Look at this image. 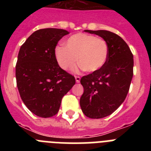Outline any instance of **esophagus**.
<instances>
[{"instance_id":"1","label":"esophagus","mask_w":151,"mask_h":151,"mask_svg":"<svg viewBox=\"0 0 151 151\" xmlns=\"http://www.w3.org/2000/svg\"><path fill=\"white\" fill-rule=\"evenodd\" d=\"M76 78V82H77V83H79L80 82V79H81V78H80L79 76H76L75 77Z\"/></svg>"}]
</instances>
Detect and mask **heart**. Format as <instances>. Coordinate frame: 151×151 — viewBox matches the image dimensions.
Segmentation results:
<instances>
[{
	"mask_svg": "<svg viewBox=\"0 0 151 151\" xmlns=\"http://www.w3.org/2000/svg\"><path fill=\"white\" fill-rule=\"evenodd\" d=\"M66 47H57L56 59L61 68L69 70L80 63V68L89 73L99 70L104 66L108 57L106 41L91 35L78 33L69 37Z\"/></svg>",
	"mask_w": 151,
	"mask_h": 151,
	"instance_id": "b5f03b06",
	"label": "heart"
}]
</instances>
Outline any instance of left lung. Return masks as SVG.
Listing matches in <instances>:
<instances>
[{"label": "left lung", "instance_id": "left-lung-1", "mask_svg": "<svg viewBox=\"0 0 151 151\" xmlns=\"http://www.w3.org/2000/svg\"><path fill=\"white\" fill-rule=\"evenodd\" d=\"M104 40L108 46L106 63L97 71L81 78L84 93L80 106L86 116L101 119L110 115L127 96L133 76L134 60L121 37L106 30H85Z\"/></svg>", "mask_w": 151, "mask_h": 151}]
</instances>
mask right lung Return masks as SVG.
Instances as JSON below:
<instances>
[{"mask_svg":"<svg viewBox=\"0 0 151 151\" xmlns=\"http://www.w3.org/2000/svg\"><path fill=\"white\" fill-rule=\"evenodd\" d=\"M64 29L35 31L21 46L16 65V78L22 101L32 113L42 118L56 115L62 98L76 84L72 75L58 65L55 48L69 34Z\"/></svg>","mask_w":151,"mask_h":151,"instance_id":"add662e5","label":"right lung"}]
</instances>
